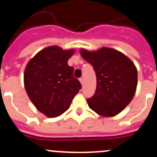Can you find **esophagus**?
Masks as SVG:
<instances>
[{"mask_svg": "<svg viewBox=\"0 0 157 157\" xmlns=\"http://www.w3.org/2000/svg\"><path fill=\"white\" fill-rule=\"evenodd\" d=\"M80 83H81L82 85H83V83H84V80H83V77H80Z\"/></svg>", "mask_w": 157, "mask_h": 157, "instance_id": "obj_1", "label": "esophagus"}]
</instances>
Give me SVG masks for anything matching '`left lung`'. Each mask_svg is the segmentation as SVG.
<instances>
[{
	"mask_svg": "<svg viewBox=\"0 0 157 157\" xmlns=\"http://www.w3.org/2000/svg\"><path fill=\"white\" fill-rule=\"evenodd\" d=\"M80 54L92 64L97 77L95 94L86 100L89 107L103 117H114L130 103L136 93L137 70L134 63L112 48L81 49Z\"/></svg>",
	"mask_w": 157,
	"mask_h": 157,
	"instance_id": "obj_1",
	"label": "left lung"
}]
</instances>
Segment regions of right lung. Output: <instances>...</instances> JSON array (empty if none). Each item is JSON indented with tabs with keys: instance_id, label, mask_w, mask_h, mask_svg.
<instances>
[{
	"instance_id": "right-lung-1",
	"label": "right lung",
	"mask_w": 157,
	"mask_h": 157,
	"mask_svg": "<svg viewBox=\"0 0 157 157\" xmlns=\"http://www.w3.org/2000/svg\"><path fill=\"white\" fill-rule=\"evenodd\" d=\"M74 50L51 46L39 51L27 63L24 87L36 109L48 117H56L69 109L81 89L67 61Z\"/></svg>"
}]
</instances>
